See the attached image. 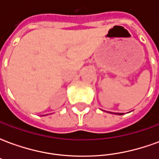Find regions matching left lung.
Listing matches in <instances>:
<instances>
[{"label":"left lung","instance_id":"1","mask_svg":"<svg viewBox=\"0 0 159 159\" xmlns=\"http://www.w3.org/2000/svg\"><path fill=\"white\" fill-rule=\"evenodd\" d=\"M119 115H122V113H119Z\"/></svg>","mask_w":159,"mask_h":159}]
</instances>
